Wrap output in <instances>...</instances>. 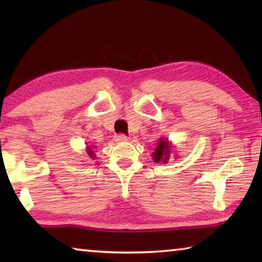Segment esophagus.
I'll use <instances>...</instances> for the list:
<instances>
[{
  "label": "esophagus",
  "instance_id": "obj_1",
  "mask_svg": "<svg viewBox=\"0 0 262 262\" xmlns=\"http://www.w3.org/2000/svg\"><path fill=\"white\" fill-rule=\"evenodd\" d=\"M114 140H115V142H126V141H128V137L123 134H119V135H115Z\"/></svg>",
  "mask_w": 262,
  "mask_h": 262
}]
</instances>
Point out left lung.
<instances>
[{"label":"left lung","instance_id":"obj_1","mask_svg":"<svg viewBox=\"0 0 262 262\" xmlns=\"http://www.w3.org/2000/svg\"><path fill=\"white\" fill-rule=\"evenodd\" d=\"M173 144H172L171 141H168V139L166 137H159L158 141H157V145L156 148H155V151L152 152L151 157L154 159L155 163H163V164H166L168 162V159H170V156L172 151H173ZM177 158V156H174Z\"/></svg>","mask_w":262,"mask_h":262}]
</instances>
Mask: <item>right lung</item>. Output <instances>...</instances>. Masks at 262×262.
Segmentation results:
<instances>
[{
  "label": "right lung",
  "instance_id": "obj_1",
  "mask_svg": "<svg viewBox=\"0 0 262 262\" xmlns=\"http://www.w3.org/2000/svg\"><path fill=\"white\" fill-rule=\"evenodd\" d=\"M86 144H88V143H86ZM86 154H88V156L90 157V158H92V159L96 158L95 148L92 147V145H86Z\"/></svg>",
  "mask_w": 262,
  "mask_h": 262
}]
</instances>
